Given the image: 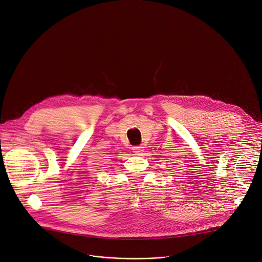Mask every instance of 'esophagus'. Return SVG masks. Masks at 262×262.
<instances>
[{"instance_id": "1", "label": "esophagus", "mask_w": 262, "mask_h": 262, "mask_svg": "<svg viewBox=\"0 0 262 262\" xmlns=\"http://www.w3.org/2000/svg\"><path fill=\"white\" fill-rule=\"evenodd\" d=\"M144 147H142V146H135L134 148H133V150H134V152H135V155H137V156H141L142 155V152L144 151V149H143Z\"/></svg>"}]
</instances>
